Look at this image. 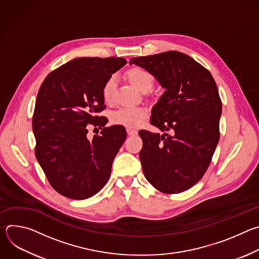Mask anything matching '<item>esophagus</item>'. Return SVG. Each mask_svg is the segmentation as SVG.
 Segmentation results:
<instances>
[{
	"mask_svg": "<svg viewBox=\"0 0 259 259\" xmlns=\"http://www.w3.org/2000/svg\"><path fill=\"white\" fill-rule=\"evenodd\" d=\"M127 134L129 136H134V135H137V131L134 129H131V128H127Z\"/></svg>",
	"mask_w": 259,
	"mask_h": 259,
	"instance_id": "obj_1",
	"label": "esophagus"
}]
</instances>
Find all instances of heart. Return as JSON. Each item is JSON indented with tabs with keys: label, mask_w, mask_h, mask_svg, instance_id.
<instances>
[{
	"label": "heart",
	"mask_w": 259,
	"mask_h": 259,
	"mask_svg": "<svg viewBox=\"0 0 259 259\" xmlns=\"http://www.w3.org/2000/svg\"><path fill=\"white\" fill-rule=\"evenodd\" d=\"M129 82L139 91L146 92L153 88L155 79L152 73L143 67L135 66L126 72ZM116 89V77H109L102 87V97L106 102L112 101ZM147 117V109L144 107H121L112 114V123L128 128L138 127Z\"/></svg>",
	"instance_id": "1"
}]
</instances>
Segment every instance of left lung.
Instances as JSON below:
<instances>
[{
  "label": "left lung",
  "instance_id": "8db88e82",
  "mask_svg": "<svg viewBox=\"0 0 259 259\" xmlns=\"http://www.w3.org/2000/svg\"><path fill=\"white\" fill-rule=\"evenodd\" d=\"M132 63L166 89L151 117V124L165 133L139 131L144 176L162 193L187 191L204 176L219 141L223 104L216 83L207 68L178 51L133 57Z\"/></svg>",
  "mask_w": 259,
  "mask_h": 259
}]
</instances>
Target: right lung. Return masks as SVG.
I'll return each instance as SVG.
<instances>
[{"mask_svg":"<svg viewBox=\"0 0 259 259\" xmlns=\"http://www.w3.org/2000/svg\"><path fill=\"white\" fill-rule=\"evenodd\" d=\"M126 63L121 57L72 59L51 71L39 89L32 116L35 158L51 187L66 198L88 199L109 179L126 129L104 127L106 118L98 114L105 107L103 84ZM89 123L104 127L91 141Z\"/></svg>","mask_w":259,"mask_h":259,"instance_id":"add662e5","label":"right lung"}]
</instances>
